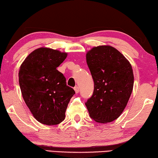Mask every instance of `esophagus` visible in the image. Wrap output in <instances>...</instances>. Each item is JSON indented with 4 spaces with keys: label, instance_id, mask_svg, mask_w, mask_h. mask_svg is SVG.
<instances>
[{
    "label": "esophagus",
    "instance_id": "34e87169",
    "mask_svg": "<svg viewBox=\"0 0 158 158\" xmlns=\"http://www.w3.org/2000/svg\"><path fill=\"white\" fill-rule=\"evenodd\" d=\"M74 90H75V93H76V94H77V93H79V87L78 86H75V87L74 88Z\"/></svg>",
    "mask_w": 158,
    "mask_h": 158
}]
</instances>
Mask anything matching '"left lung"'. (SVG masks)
<instances>
[{
  "instance_id": "1",
  "label": "left lung",
  "mask_w": 158,
  "mask_h": 158,
  "mask_svg": "<svg viewBox=\"0 0 158 158\" xmlns=\"http://www.w3.org/2000/svg\"><path fill=\"white\" fill-rule=\"evenodd\" d=\"M86 62L94 82V93L85 103L90 118L99 123L113 122L122 114L132 92L131 64L109 45L92 48L86 54Z\"/></svg>"
}]
</instances>
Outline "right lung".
I'll return each instance as SVG.
<instances>
[{
    "label": "right lung",
    "instance_id": "1",
    "mask_svg": "<svg viewBox=\"0 0 158 158\" xmlns=\"http://www.w3.org/2000/svg\"><path fill=\"white\" fill-rule=\"evenodd\" d=\"M66 52L41 47L30 53L21 64L19 81L21 94L34 117L46 125H56L65 118V111L75 90L57 70Z\"/></svg>",
    "mask_w": 158,
    "mask_h": 158
}]
</instances>
